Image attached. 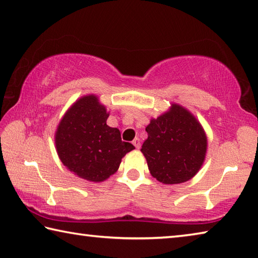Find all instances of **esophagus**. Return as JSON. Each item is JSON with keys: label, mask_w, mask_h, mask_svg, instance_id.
Segmentation results:
<instances>
[{"label": "esophagus", "mask_w": 258, "mask_h": 258, "mask_svg": "<svg viewBox=\"0 0 258 258\" xmlns=\"http://www.w3.org/2000/svg\"><path fill=\"white\" fill-rule=\"evenodd\" d=\"M132 143H133V145H134V147L137 148V149H140V147H141V142H140V139H139V138L134 139Z\"/></svg>", "instance_id": "34e87169"}]
</instances>
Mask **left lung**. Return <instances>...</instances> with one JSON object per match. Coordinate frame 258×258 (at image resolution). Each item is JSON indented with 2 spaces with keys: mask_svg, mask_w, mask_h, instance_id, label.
<instances>
[{
  "mask_svg": "<svg viewBox=\"0 0 258 258\" xmlns=\"http://www.w3.org/2000/svg\"><path fill=\"white\" fill-rule=\"evenodd\" d=\"M141 151L151 175L165 184H177L194 177L205 160L207 139L202 125L178 104L151 119Z\"/></svg>",
  "mask_w": 258,
  "mask_h": 258,
  "instance_id": "1",
  "label": "left lung"
}]
</instances>
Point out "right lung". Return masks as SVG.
<instances>
[{
    "label": "right lung",
    "mask_w": 258,
    "mask_h": 258,
    "mask_svg": "<svg viewBox=\"0 0 258 258\" xmlns=\"http://www.w3.org/2000/svg\"><path fill=\"white\" fill-rule=\"evenodd\" d=\"M108 116L98 98L87 95L74 103L56 130L59 158L69 171L85 180H106L134 149L132 143L121 141L118 128L107 125Z\"/></svg>",
    "instance_id": "add662e5"
}]
</instances>
